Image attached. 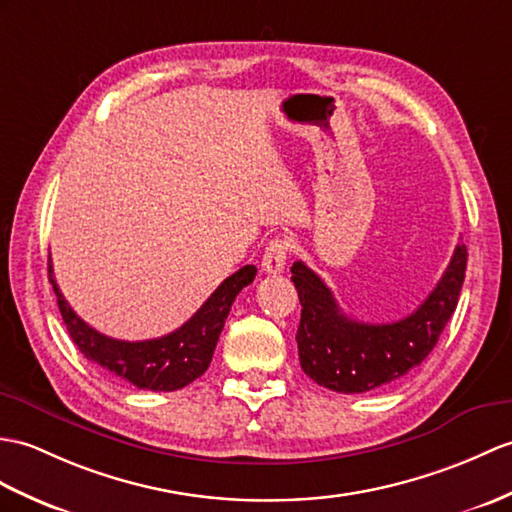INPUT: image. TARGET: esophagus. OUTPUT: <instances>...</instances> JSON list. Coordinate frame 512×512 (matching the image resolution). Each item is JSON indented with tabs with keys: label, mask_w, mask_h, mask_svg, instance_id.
I'll use <instances>...</instances> for the list:
<instances>
[{
	"label": "esophagus",
	"mask_w": 512,
	"mask_h": 512,
	"mask_svg": "<svg viewBox=\"0 0 512 512\" xmlns=\"http://www.w3.org/2000/svg\"><path fill=\"white\" fill-rule=\"evenodd\" d=\"M288 253H290L288 237H275V240H270L266 246L264 259H261V268H264L268 275H279V272L285 268V261H288Z\"/></svg>",
	"instance_id": "esophagus-1"
}]
</instances>
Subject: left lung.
Segmentation results:
<instances>
[{"label":"left lung","mask_w":512,"mask_h":512,"mask_svg":"<svg viewBox=\"0 0 512 512\" xmlns=\"http://www.w3.org/2000/svg\"><path fill=\"white\" fill-rule=\"evenodd\" d=\"M465 270L467 246L458 244L441 281L417 310L397 323L371 325L342 314L323 279L294 261L292 281L301 301L296 344L305 375L344 395L403 377L436 347L458 305Z\"/></svg>","instance_id":"obj_1"}]
</instances>
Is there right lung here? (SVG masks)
Instances as JSON below:
<instances>
[{"label":"right lung","mask_w":512,"mask_h":512,"mask_svg":"<svg viewBox=\"0 0 512 512\" xmlns=\"http://www.w3.org/2000/svg\"><path fill=\"white\" fill-rule=\"evenodd\" d=\"M255 275L257 268L251 264L233 272L202 303L200 310L172 334L154 340L128 342L100 334L71 310V305L56 285L52 259H47V277H50L56 292L58 310H61L69 336L78 351L93 364H98L102 371L113 373L137 388L154 392L185 388L207 371L235 296L248 283H253Z\"/></svg>","instance_id":"right-lung-1"}]
</instances>
